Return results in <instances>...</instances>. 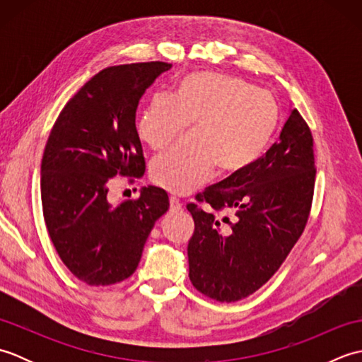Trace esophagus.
I'll return each instance as SVG.
<instances>
[{"mask_svg": "<svg viewBox=\"0 0 362 362\" xmlns=\"http://www.w3.org/2000/svg\"><path fill=\"white\" fill-rule=\"evenodd\" d=\"M169 210L171 211H179L182 210V202L175 196L169 197Z\"/></svg>", "mask_w": 362, "mask_h": 362, "instance_id": "34e87169", "label": "esophagus"}]
</instances>
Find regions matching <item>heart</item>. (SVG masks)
<instances>
[{
    "instance_id": "obj_1",
    "label": "heart",
    "mask_w": 362,
    "mask_h": 362,
    "mask_svg": "<svg viewBox=\"0 0 362 362\" xmlns=\"http://www.w3.org/2000/svg\"><path fill=\"white\" fill-rule=\"evenodd\" d=\"M194 119V134L153 158L152 180L187 194L209 179L214 166L240 171L261 157L279 122V105L266 90L232 76L196 73L174 95L158 91L136 117V134L153 149L171 143Z\"/></svg>"
}]
</instances>
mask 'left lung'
I'll return each instance as SVG.
<instances>
[{
    "mask_svg": "<svg viewBox=\"0 0 362 362\" xmlns=\"http://www.w3.org/2000/svg\"><path fill=\"white\" fill-rule=\"evenodd\" d=\"M314 180L311 130L292 109L263 157L196 196L213 211L187 205L194 219L188 243L193 286L218 302H236L269 281L303 233Z\"/></svg>",
    "mask_w": 362,
    "mask_h": 362,
    "instance_id": "left-lung-1",
    "label": "left lung"
}]
</instances>
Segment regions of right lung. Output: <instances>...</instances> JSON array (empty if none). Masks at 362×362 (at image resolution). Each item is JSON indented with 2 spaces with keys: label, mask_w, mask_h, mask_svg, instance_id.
Here are the masks:
<instances>
[{
  "label": "right lung",
  "mask_w": 362,
  "mask_h": 362,
  "mask_svg": "<svg viewBox=\"0 0 362 362\" xmlns=\"http://www.w3.org/2000/svg\"><path fill=\"white\" fill-rule=\"evenodd\" d=\"M171 64L109 66L95 74L60 112L42 158L43 218L70 272L90 286L129 279L156 221L169 209L165 189L112 204L113 177L135 182L146 163L136 134V107Z\"/></svg>",
  "instance_id": "obj_1"
}]
</instances>
